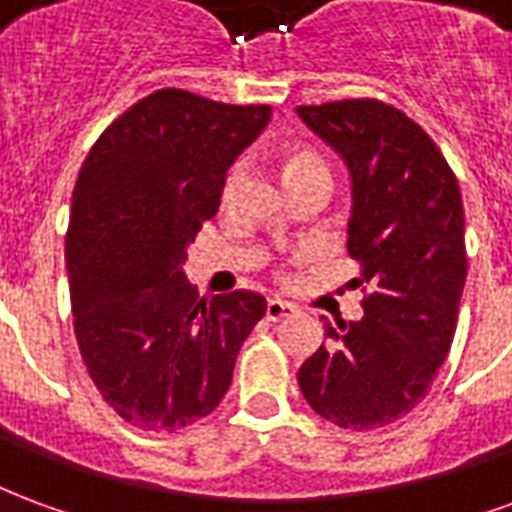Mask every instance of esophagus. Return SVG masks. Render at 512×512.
Segmentation results:
<instances>
[{
	"instance_id": "34e87169",
	"label": "esophagus",
	"mask_w": 512,
	"mask_h": 512,
	"mask_svg": "<svg viewBox=\"0 0 512 512\" xmlns=\"http://www.w3.org/2000/svg\"><path fill=\"white\" fill-rule=\"evenodd\" d=\"M293 307H290L288 301H282V299H268V304H266V318L268 321H282V318H290V315H293Z\"/></svg>"
}]
</instances>
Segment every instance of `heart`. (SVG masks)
Masks as SVG:
<instances>
[{
    "label": "heart",
    "mask_w": 512,
    "mask_h": 512,
    "mask_svg": "<svg viewBox=\"0 0 512 512\" xmlns=\"http://www.w3.org/2000/svg\"><path fill=\"white\" fill-rule=\"evenodd\" d=\"M279 161H282V172H285V178H288L290 186L304 178H312V175H326V178H332L326 158H323L318 150H312V147H304V145L285 147V150H282V156H279ZM238 180H241V167H233L230 169V175H227V183H224V200H230V197H233Z\"/></svg>",
    "instance_id": "heart-1"
}]
</instances>
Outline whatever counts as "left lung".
Masks as SVG:
<instances>
[{
  "label": "left lung",
  "mask_w": 512,
  "mask_h": 512,
  "mask_svg": "<svg viewBox=\"0 0 512 512\" xmlns=\"http://www.w3.org/2000/svg\"><path fill=\"white\" fill-rule=\"evenodd\" d=\"M296 112L351 169L348 255L356 285H373L362 321L323 323L329 343L299 367L301 395L340 428H384L428 395L450 354L466 282L458 178L425 128L384 101Z\"/></svg>",
  "instance_id": "left-lung-1"
}]
</instances>
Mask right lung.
I'll list each match as a JSON object with an SVG mask.
<instances>
[{
  "label": "right lung",
  "mask_w": 512,
  "mask_h": 512,
  "mask_svg": "<svg viewBox=\"0 0 512 512\" xmlns=\"http://www.w3.org/2000/svg\"><path fill=\"white\" fill-rule=\"evenodd\" d=\"M268 117V104L167 87L117 117L79 169L65 235L73 332L101 397L136 428L208 417L266 315L252 290L197 299L180 263Z\"/></svg>",
  "instance_id": "add662e5"
}]
</instances>
